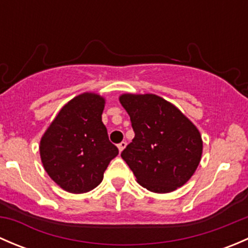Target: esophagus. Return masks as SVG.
Instances as JSON below:
<instances>
[{
  "mask_svg": "<svg viewBox=\"0 0 248 248\" xmlns=\"http://www.w3.org/2000/svg\"><path fill=\"white\" fill-rule=\"evenodd\" d=\"M126 145H127V142L126 141H122V142H120L119 145H117V147H119V151L120 152H122L124 150V147H126Z\"/></svg>",
  "mask_w": 248,
  "mask_h": 248,
  "instance_id": "obj_1",
  "label": "esophagus"
}]
</instances>
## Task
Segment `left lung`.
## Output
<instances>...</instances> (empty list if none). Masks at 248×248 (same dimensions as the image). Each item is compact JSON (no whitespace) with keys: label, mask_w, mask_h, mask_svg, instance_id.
Here are the masks:
<instances>
[{"label":"left lung","mask_w":248,"mask_h":248,"mask_svg":"<svg viewBox=\"0 0 248 248\" xmlns=\"http://www.w3.org/2000/svg\"><path fill=\"white\" fill-rule=\"evenodd\" d=\"M119 101L136 133L121 157L137 182L155 193L184 186L202 159V140L196 124L157 94L124 93Z\"/></svg>","instance_id":"left-lung-1"}]
</instances>
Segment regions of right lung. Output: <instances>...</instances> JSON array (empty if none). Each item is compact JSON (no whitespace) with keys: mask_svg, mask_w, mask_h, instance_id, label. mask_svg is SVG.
Returning a JSON list of instances; mask_svg holds the SVG:
<instances>
[{"mask_svg":"<svg viewBox=\"0 0 248 248\" xmlns=\"http://www.w3.org/2000/svg\"><path fill=\"white\" fill-rule=\"evenodd\" d=\"M104 106L101 94H78L62 107L39 142L47 175L69 193L96 188L110 161L119 155L102 122Z\"/></svg>","mask_w":248,"mask_h":248,"instance_id":"add662e5","label":"right lung"}]
</instances>
